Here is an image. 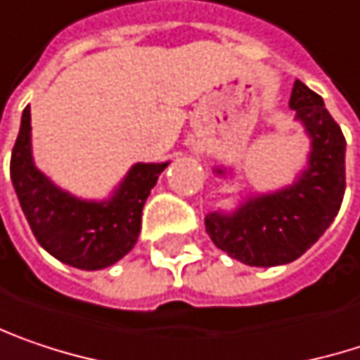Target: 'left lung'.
Masks as SVG:
<instances>
[{"mask_svg": "<svg viewBox=\"0 0 360 360\" xmlns=\"http://www.w3.org/2000/svg\"><path fill=\"white\" fill-rule=\"evenodd\" d=\"M288 105L309 134V167L286 189L249 198L233 214L206 216L214 245L247 266L295 262L326 233L342 204L346 140L340 125L323 98L301 80H295ZM216 173L224 175L222 169Z\"/></svg>", "mask_w": 360, "mask_h": 360, "instance_id": "obj_1", "label": "left lung"}]
</instances>
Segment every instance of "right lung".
Returning a JSON list of instances; mask_svg holds the SVG:
<instances>
[{"label": "right lung", "instance_id": "right-lung-1", "mask_svg": "<svg viewBox=\"0 0 360 360\" xmlns=\"http://www.w3.org/2000/svg\"><path fill=\"white\" fill-rule=\"evenodd\" d=\"M169 162H138L109 202H84L55 187L32 162L30 105L22 113L10 175L32 235L53 257L80 270H103L138 241L142 208Z\"/></svg>", "mask_w": 360, "mask_h": 360}]
</instances>
